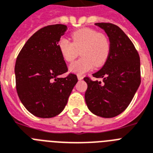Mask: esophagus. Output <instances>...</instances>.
Masks as SVG:
<instances>
[{
	"mask_svg": "<svg viewBox=\"0 0 153 153\" xmlns=\"http://www.w3.org/2000/svg\"><path fill=\"white\" fill-rule=\"evenodd\" d=\"M77 78H78V80H83V78H84V76L81 75H77Z\"/></svg>",
	"mask_w": 153,
	"mask_h": 153,
	"instance_id": "obj_1",
	"label": "esophagus"
}]
</instances>
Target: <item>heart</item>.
<instances>
[{"label":"heart","mask_w":153,"mask_h":153,"mask_svg":"<svg viewBox=\"0 0 153 153\" xmlns=\"http://www.w3.org/2000/svg\"><path fill=\"white\" fill-rule=\"evenodd\" d=\"M72 42L61 38L57 42L62 58L67 62H73L79 54L80 58L69 65L71 73L84 74L96 67L106 63L111 53V42L107 35L91 28H81L71 35Z\"/></svg>","instance_id":"heart-1"}]
</instances>
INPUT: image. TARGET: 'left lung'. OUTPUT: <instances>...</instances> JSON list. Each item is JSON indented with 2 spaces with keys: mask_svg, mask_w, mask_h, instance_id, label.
<instances>
[{
  "mask_svg": "<svg viewBox=\"0 0 153 153\" xmlns=\"http://www.w3.org/2000/svg\"><path fill=\"white\" fill-rule=\"evenodd\" d=\"M95 24L109 38L111 53L102 69L92 74L94 77L102 78V82L84 78L88 84L85 102L94 114L113 118L126 109L140 86V57L120 27L110 23Z\"/></svg>",
  "mask_w": 153,
  "mask_h": 153,
  "instance_id": "8db88e82",
  "label": "left lung"
}]
</instances>
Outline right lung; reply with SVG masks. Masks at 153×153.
I'll use <instances>...</instances> for the list:
<instances>
[{
  "label": "right lung",
  "mask_w": 153,
  "mask_h": 153,
  "mask_svg": "<svg viewBox=\"0 0 153 153\" xmlns=\"http://www.w3.org/2000/svg\"><path fill=\"white\" fill-rule=\"evenodd\" d=\"M66 30L63 24L41 28L27 41L17 56L15 65L17 94L25 108L39 118L59 114L78 81L72 73L59 77L68 71L57 46Z\"/></svg>",
  "instance_id": "1"
}]
</instances>
